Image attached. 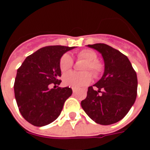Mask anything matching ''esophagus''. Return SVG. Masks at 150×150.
<instances>
[{"mask_svg": "<svg viewBox=\"0 0 150 150\" xmlns=\"http://www.w3.org/2000/svg\"><path fill=\"white\" fill-rule=\"evenodd\" d=\"M72 91H73V92H74V93H75V92H76V91H77V90H76V88H72Z\"/></svg>", "mask_w": 150, "mask_h": 150, "instance_id": "esophagus-1", "label": "esophagus"}]
</instances>
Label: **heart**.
I'll return each mask as SVG.
<instances>
[{
	"label": "heart",
	"instance_id": "obj_1",
	"mask_svg": "<svg viewBox=\"0 0 150 150\" xmlns=\"http://www.w3.org/2000/svg\"><path fill=\"white\" fill-rule=\"evenodd\" d=\"M97 54L94 50L84 49L77 54V59L85 61L82 67L83 71H90L94 76L98 77L104 69V64L97 59ZM74 64L73 59L68 54H64L59 59V69L64 73L70 71ZM92 79V75L89 71L75 72L71 71L67 73L62 77V81L66 86L71 88H79L89 84Z\"/></svg>",
	"mask_w": 150,
	"mask_h": 150
}]
</instances>
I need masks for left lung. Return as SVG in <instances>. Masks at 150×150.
Masks as SVG:
<instances>
[{
    "label": "left lung",
    "instance_id": "left-lung-1",
    "mask_svg": "<svg viewBox=\"0 0 150 150\" xmlns=\"http://www.w3.org/2000/svg\"><path fill=\"white\" fill-rule=\"evenodd\" d=\"M100 53L104 73L99 81L88 88L81 106L95 122L108 125L118 122L129 112L137 93V77L132 64L119 50L104 43L88 45ZM98 88L95 90L94 87Z\"/></svg>",
    "mask_w": 150,
    "mask_h": 150
}]
</instances>
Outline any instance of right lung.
<instances>
[{
    "label": "right lung",
    "instance_id": "1",
    "mask_svg": "<svg viewBox=\"0 0 150 150\" xmlns=\"http://www.w3.org/2000/svg\"><path fill=\"white\" fill-rule=\"evenodd\" d=\"M73 48L42 47L28 56L18 69L13 86L15 99L21 116L31 125L41 127L55 120L71 96L69 87L50 89V84H60L59 59Z\"/></svg>",
    "mask_w": 150,
    "mask_h": 150
}]
</instances>
